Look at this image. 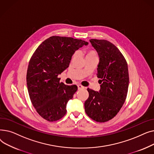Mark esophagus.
I'll return each instance as SVG.
<instances>
[{
	"label": "esophagus",
	"mask_w": 154,
	"mask_h": 154,
	"mask_svg": "<svg viewBox=\"0 0 154 154\" xmlns=\"http://www.w3.org/2000/svg\"><path fill=\"white\" fill-rule=\"evenodd\" d=\"M77 87H78V89L79 90H80V89H82V88H84V87H83L81 85H78Z\"/></svg>",
	"instance_id": "34e87169"
}]
</instances>
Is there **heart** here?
Listing matches in <instances>:
<instances>
[{
  "label": "heart",
  "mask_w": 154,
  "mask_h": 154,
  "mask_svg": "<svg viewBox=\"0 0 154 154\" xmlns=\"http://www.w3.org/2000/svg\"><path fill=\"white\" fill-rule=\"evenodd\" d=\"M77 53L75 52V54L73 55V57H75L77 56ZM85 58H88V57H95L97 56V53L95 51H93V50H88L87 51L85 52Z\"/></svg>",
  "instance_id": "obj_1"
}]
</instances>
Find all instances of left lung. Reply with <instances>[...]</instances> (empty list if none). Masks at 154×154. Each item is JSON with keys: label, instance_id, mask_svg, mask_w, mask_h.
<instances>
[{"label": "left lung", "instance_id": "obj_1", "mask_svg": "<svg viewBox=\"0 0 154 154\" xmlns=\"http://www.w3.org/2000/svg\"><path fill=\"white\" fill-rule=\"evenodd\" d=\"M100 61L97 77L100 89L88 88V98L84 103L87 115L98 122L114 118L123 106L128 92L129 76L127 61L118 48L107 40L91 39Z\"/></svg>", "mask_w": 154, "mask_h": 154}]
</instances>
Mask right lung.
Masks as SVG:
<instances>
[{
	"mask_svg": "<svg viewBox=\"0 0 154 154\" xmlns=\"http://www.w3.org/2000/svg\"><path fill=\"white\" fill-rule=\"evenodd\" d=\"M87 44L81 39L52 36L31 57L26 77L30 99L38 114L48 122L59 120L66 115L67 103L77 86L60 82L58 75L69 67L75 51Z\"/></svg>",
	"mask_w": 154,
	"mask_h": 154,
	"instance_id": "1",
	"label": "right lung"
}]
</instances>
